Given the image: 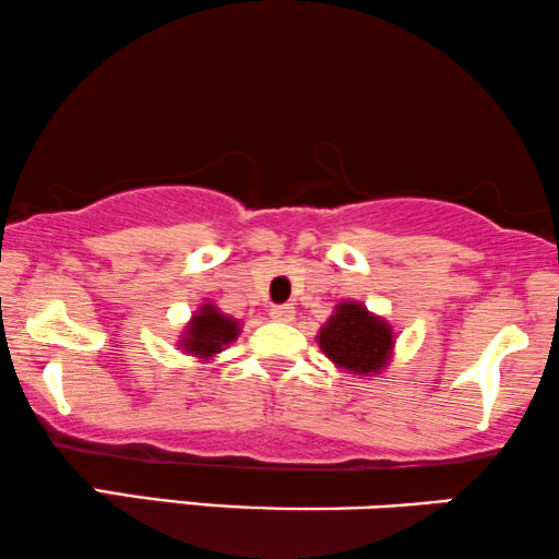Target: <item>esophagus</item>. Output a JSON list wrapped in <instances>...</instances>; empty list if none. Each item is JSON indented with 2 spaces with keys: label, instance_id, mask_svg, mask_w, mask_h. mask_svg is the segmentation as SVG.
<instances>
[{
  "label": "esophagus",
  "instance_id": "1",
  "mask_svg": "<svg viewBox=\"0 0 559 559\" xmlns=\"http://www.w3.org/2000/svg\"><path fill=\"white\" fill-rule=\"evenodd\" d=\"M293 316H295V310L289 308V306H272V308H270V318H272V321L289 323V321H293Z\"/></svg>",
  "mask_w": 559,
  "mask_h": 559
}]
</instances>
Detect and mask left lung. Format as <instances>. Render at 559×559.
Wrapping results in <instances>:
<instances>
[{
    "instance_id": "left-lung-1",
    "label": "left lung",
    "mask_w": 559,
    "mask_h": 559,
    "mask_svg": "<svg viewBox=\"0 0 559 559\" xmlns=\"http://www.w3.org/2000/svg\"><path fill=\"white\" fill-rule=\"evenodd\" d=\"M318 346L333 365L352 374L372 377L393 357V329L359 302H338L318 331Z\"/></svg>"
}]
</instances>
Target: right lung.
Returning <instances> with one entry per match:
<instances>
[{
	"label": "right lung",
	"mask_w": 559,
	"mask_h": 559,
	"mask_svg": "<svg viewBox=\"0 0 559 559\" xmlns=\"http://www.w3.org/2000/svg\"><path fill=\"white\" fill-rule=\"evenodd\" d=\"M241 325L234 318L221 313L213 302H205L198 313L192 316V321L185 325L182 336V349L187 354H194L198 359H210L215 354L223 352V346L234 344L238 338Z\"/></svg>",
	"instance_id": "right-lung-1"
}]
</instances>
